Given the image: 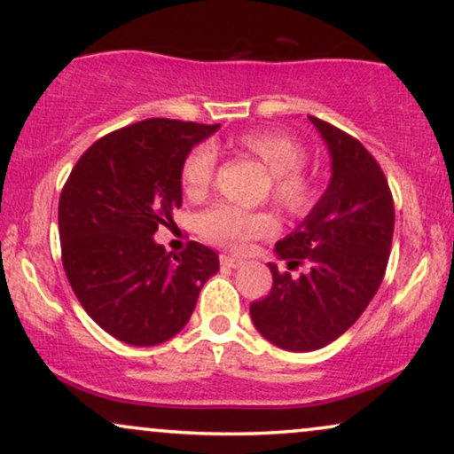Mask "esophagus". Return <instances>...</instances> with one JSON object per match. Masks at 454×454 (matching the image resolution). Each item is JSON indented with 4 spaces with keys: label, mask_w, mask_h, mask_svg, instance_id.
Instances as JSON below:
<instances>
[{
    "label": "esophagus",
    "mask_w": 454,
    "mask_h": 454,
    "mask_svg": "<svg viewBox=\"0 0 454 454\" xmlns=\"http://www.w3.org/2000/svg\"><path fill=\"white\" fill-rule=\"evenodd\" d=\"M240 263H243V260H239V257H234V255H222V266H226V268H239Z\"/></svg>",
    "instance_id": "1"
}]
</instances>
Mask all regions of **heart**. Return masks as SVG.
Returning a JSON list of instances; mask_svg holds the SVG:
<instances>
[{
  "label": "heart",
  "mask_w": 454,
  "mask_h": 454,
  "mask_svg": "<svg viewBox=\"0 0 454 454\" xmlns=\"http://www.w3.org/2000/svg\"><path fill=\"white\" fill-rule=\"evenodd\" d=\"M240 151L254 157L270 174V194L289 215H306L318 200V182L306 163V146L295 136L280 129L247 131L237 137ZM215 151L207 145L194 146L182 160V188L191 199L205 197L214 180ZM199 234L207 243L231 251H243L249 240L277 232L278 220L272 211H247L234 205H214L197 222Z\"/></svg>",
  "instance_id": "1"
}]
</instances>
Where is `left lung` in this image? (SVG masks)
Instances as JSON below:
<instances>
[{"mask_svg": "<svg viewBox=\"0 0 454 454\" xmlns=\"http://www.w3.org/2000/svg\"><path fill=\"white\" fill-rule=\"evenodd\" d=\"M331 153V184L295 232L277 243L291 278L270 263L272 289L249 312L255 329L289 352L320 349L343 335L380 289L394 237V199L375 157L354 136L309 117Z\"/></svg>", "mask_w": 454, "mask_h": 454, "instance_id": "left-lung-1", "label": "left lung"}]
</instances>
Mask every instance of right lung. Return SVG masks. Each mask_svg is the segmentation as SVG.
Here are the masks:
<instances>
[{
	"label": "right lung",
	"instance_id": "1",
	"mask_svg": "<svg viewBox=\"0 0 454 454\" xmlns=\"http://www.w3.org/2000/svg\"><path fill=\"white\" fill-rule=\"evenodd\" d=\"M177 119H145L96 140L60 192L62 266L96 325L129 346H157L184 329L200 286L220 270L214 249L180 255L154 243L182 205V160L217 131Z\"/></svg>",
	"mask_w": 454,
	"mask_h": 454
}]
</instances>
